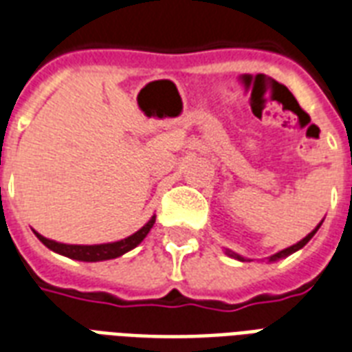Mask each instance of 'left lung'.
<instances>
[{
	"label": "left lung",
	"mask_w": 352,
	"mask_h": 352,
	"mask_svg": "<svg viewBox=\"0 0 352 352\" xmlns=\"http://www.w3.org/2000/svg\"><path fill=\"white\" fill-rule=\"evenodd\" d=\"M319 228H321V223H319V226H317V228H315L314 231L309 233V235L304 236V239H302L300 242H296V244H293V246H289V248H285V250H282V252H278V254H274V256L270 257V261H276V259H280V257H285V256H289V254H293V252H296V250L304 248V246H306V244H308V242H309V239H311V236H314L315 233H317V229H319ZM228 254H229V256L236 257V259H241V261H242L241 256H236V254H231V252H228Z\"/></svg>",
	"instance_id": "obj_1"
}]
</instances>
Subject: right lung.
<instances>
[{
    "instance_id": "add662e5",
    "label": "right lung",
    "mask_w": 352,
    "mask_h": 352,
    "mask_svg": "<svg viewBox=\"0 0 352 352\" xmlns=\"http://www.w3.org/2000/svg\"><path fill=\"white\" fill-rule=\"evenodd\" d=\"M155 223V216L151 218L149 222L145 223L140 231H136L134 235L126 236L123 241L110 242V244H95V246H82V244H61V242L50 241L46 236H38V241L43 242L44 246H48L50 250L61 254V256H67L70 259H78V261H106V259H116V257L123 256L126 252H130L132 248H136L138 244L147 236V233L153 228Z\"/></svg>"
}]
</instances>
